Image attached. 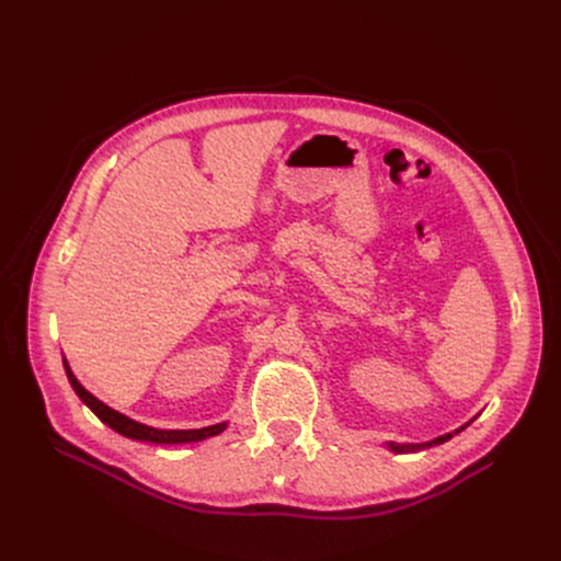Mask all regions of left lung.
<instances>
[{
    "label": "left lung",
    "mask_w": 561,
    "mask_h": 561,
    "mask_svg": "<svg viewBox=\"0 0 561 561\" xmlns=\"http://www.w3.org/2000/svg\"><path fill=\"white\" fill-rule=\"evenodd\" d=\"M448 438H453V434L438 436V438L432 440V444H425V446H438V444H444V440H448ZM425 446H398V444H389V448H391L393 453H411V450H419V448H425Z\"/></svg>",
    "instance_id": "8db88e82"
}]
</instances>
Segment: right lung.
Segmentation results:
<instances>
[{
    "instance_id": "1",
    "label": "right lung",
    "mask_w": 561,
    "mask_h": 561,
    "mask_svg": "<svg viewBox=\"0 0 561 561\" xmlns=\"http://www.w3.org/2000/svg\"><path fill=\"white\" fill-rule=\"evenodd\" d=\"M64 366H66V373H68V379L70 385L75 389V393L81 398L83 404L91 407L93 414L106 423L111 430H115L117 434L123 436H129V438H138V440H152V444H188V440H202V438H209V436H216L220 434L227 423H220V425H211V427H202V430H157V427H150V425H142V423H136L123 414H117L115 409L106 407L104 402H100L95 396L88 393L77 377L72 375L68 362L64 359Z\"/></svg>"
}]
</instances>
